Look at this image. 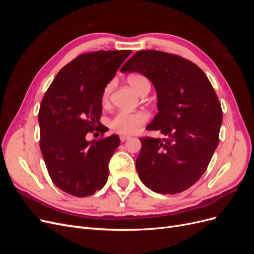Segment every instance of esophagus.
Segmentation results:
<instances>
[{
	"mask_svg": "<svg viewBox=\"0 0 254 254\" xmlns=\"http://www.w3.org/2000/svg\"><path fill=\"white\" fill-rule=\"evenodd\" d=\"M130 135H127V134H121L120 135V139H121V141L122 142H125V141H127V140H129L130 139Z\"/></svg>",
	"mask_w": 254,
	"mask_h": 254,
	"instance_id": "1",
	"label": "esophagus"
}]
</instances>
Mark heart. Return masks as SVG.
<instances>
[{"instance_id":"1","label":"heart","mask_w":254,"mask_h":254,"mask_svg":"<svg viewBox=\"0 0 254 254\" xmlns=\"http://www.w3.org/2000/svg\"><path fill=\"white\" fill-rule=\"evenodd\" d=\"M128 82L131 88L141 93L144 88L150 87L148 79L141 74H132L128 76ZM113 88V81H109L106 84L102 92V103L104 105L108 104L110 93ZM148 121V115L144 112H127L120 111L109 120V127L119 133L131 134L136 132L146 122Z\"/></svg>"}]
</instances>
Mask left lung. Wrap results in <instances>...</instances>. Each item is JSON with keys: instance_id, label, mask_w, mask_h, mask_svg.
<instances>
[{"instance_id": "8db88e82", "label": "left lung", "mask_w": 254, "mask_h": 254, "mask_svg": "<svg viewBox=\"0 0 254 254\" xmlns=\"http://www.w3.org/2000/svg\"><path fill=\"white\" fill-rule=\"evenodd\" d=\"M121 72L141 73L152 82L159 112L146 129L166 135L141 137L135 161L139 178L156 193H181L203 175L218 145V97L200 67L173 54L140 51Z\"/></svg>"}]
</instances>
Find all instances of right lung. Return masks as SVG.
Masks as SVG:
<instances>
[{"mask_svg":"<svg viewBox=\"0 0 254 254\" xmlns=\"http://www.w3.org/2000/svg\"><path fill=\"white\" fill-rule=\"evenodd\" d=\"M130 54L129 50L81 54L61 68L45 92L38 114L40 149L52 181L72 196L93 195L108 180L120 137L89 142L86 135L94 129L107 131L99 123L102 92Z\"/></svg>","mask_w":254,"mask_h":254,"instance_id":"1","label":"right lung"}]
</instances>
